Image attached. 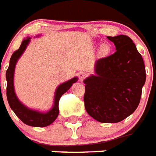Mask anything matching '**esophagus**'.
<instances>
[{
    "label": "esophagus",
    "instance_id": "esophagus-1",
    "mask_svg": "<svg viewBox=\"0 0 156 156\" xmlns=\"http://www.w3.org/2000/svg\"><path fill=\"white\" fill-rule=\"evenodd\" d=\"M87 76V74H86L85 72H80L79 73V79L80 81H83L84 79H85V77Z\"/></svg>",
    "mask_w": 156,
    "mask_h": 156
}]
</instances>
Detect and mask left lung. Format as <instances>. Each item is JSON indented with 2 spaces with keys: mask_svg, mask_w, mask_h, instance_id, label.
<instances>
[{
  "mask_svg": "<svg viewBox=\"0 0 156 156\" xmlns=\"http://www.w3.org/2000/svg\"><path fill=\"white\" fill-rule=\"evenodd\" d=\"M107 38L116 51L99 58L96 76L84 80V107L95 120L103 123L119 122L135 111L146 81L142 55L128 36Z\"/></svg>",
  "mask_w": 156,
  "mask_h": 156,
  "instance_id": "obj_1",
  "label": "left lung"
}]
</instances>
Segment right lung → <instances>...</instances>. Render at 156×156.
I'll list each match as a JSON object with an SVG mask.
<instances>
[{
    "label": "right lung",
    "instance_id": "add662e5",
    "mask_svg": "<svg viewBox=\"0 0 156 156\" xmlns=\"http://www.w3.org/2000/svg\"><path fill=\"white\" fill-rule=\"evenodd\" d=\"M30 38H27L22 41V44L17 51H15L12 55L9 60V65L6 71V80H7V88H6V95L9 105L14 113L18 117L22 122L30 126L35 127H44L51 125L57 118L58 115V101L63 93L71 88L73 83L77 81V77H74L70 80L60 84L57 88L55 96L54 106L47 113H40V112L32 110L25 106L17 99V96L14 93L13 88V73H14L15 65L17 59L22 55L27 48V46L30 43Z\"/></svg>",
    "mask_w": 156,
    "mask_h": 156
}]
</instances>
